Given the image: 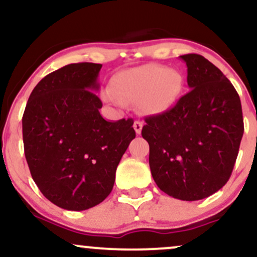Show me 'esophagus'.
<instances>
[{
	"label": "esophagus",
	"instance_id": "esophagus-1",
	"mask_svg": "<svg viewBox=\"0 0 257 257\" xmlns=\"http://www.w3.org/2000/svg\"><path fill=\"white\" fill-rule=\"evenodd\" d=\"M134 129H135V132H137V134H140L141 129H143V122H140V120H135Z\"/></svg>",
	"mask_w": 257,
	"mask_h": 257
}]
</instances>
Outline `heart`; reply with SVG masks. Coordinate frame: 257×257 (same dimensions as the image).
I'll return each mask as SVG.
<instances>
[{
	"label": "heart",
	"instance_id": "1",
	"mask_svg": "<svg viewBox=\"0 0 257 257\" xmlns=\"http://www.w3.org/2000/svg\"><path fill=\"white\" fill-rule=\"evenodd\" d=\"M182 89V78L178 72L161 65L149 64L117 73L104 98L114 105L137 104L151 113L169 110Z\"/></svg>",
	"mask_w": 257,
	"mask_h": 257
}]
</instances>
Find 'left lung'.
<instances>
[{
	"label": "left lung",
	"mask_w": 257,
	"mask_h": 257,
	"mask_svg": "<svg viewBox=\"0 0 257 257\" xmlns=\"http://www.w3.org/2000/svg\"><path fill=\"white\" fill-rule=\"evenodd\" d=\"M187 65L190 91L175 106L145 117L141 135L150 145L153 180L168 196L199 200L231 176L244 133L239 95L228 78L199 54Z\"/></svg>",
	"instance_id": "1"
}]
</instances>
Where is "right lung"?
<instances>
[{"mask_svg":"<svg viewBox=\"0 0 257 257\" xmlns=\"http://www.w3.org/2000/svg\"><path fill=\"white\" fill-rule=\"evenodd\" d=\"M101 64L77 63L34 88L23 114L25 158L37 187L53 204L81 211L101 203L135 138L132 118L108 122L99 108Z\"/></svg>","mask_w":257,"mask_h":257,"instance_id":"1","label":"right lung"}]
</instances>
